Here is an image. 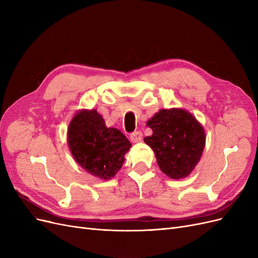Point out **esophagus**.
Returning <instances> with one entry per match:
<instances>
[{"instance_id": "34e87169", "label": "esophagus", "mask_w": 258, "mask_h": 258, "mask_svg": "<svg viewBox=\"0 0 258 258\" xmlns=\"http://www.w3.org/2000/svg\"><path fill=\"white\" fill-rule=\"evenodd\" d=\"M142 138H143V135H142V132H140V131L133 132L130 136V140L132 143H139V142L142 141Z\"/></svg>"}]
</instances>
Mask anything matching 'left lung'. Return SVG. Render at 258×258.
<instances>
[{
  "label": "left lung",
  "mask_w": 258,
  "mask_h": 258,
  "mask_svg": "<svg viewBox=\"0 0 258 258\" xmlns=\"http://www.w3.org/2000/svg\"><path fill=\"white\" fill-rule=\"evenodd\" d=\"M146 125L153 129V135L144 138V142L154 150L160 170L172 179L189 176L206 144L201 122L186 110L173 108L159 110Z\"/></svg>",
  "instance_id": "8db88e82"
}]
</instances>
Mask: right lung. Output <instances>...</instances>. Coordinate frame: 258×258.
<instances>
[{"label": "right lung", "mask_w": 258, "mask_h": 258, "mask_svg": "<svg viewBox=\"0 0 258 258\" xmlns=\"http://www.w3.org/2000/svg\"><path fill=\"white\" fill-rule=\"evenodd\" d=\"M67 143L78 164L104 180L117 174L131 147L118 129L105 126L95 109H82L74 115L67 130Z\"/></svg>", "instance_id": "1"}]
</instances>
